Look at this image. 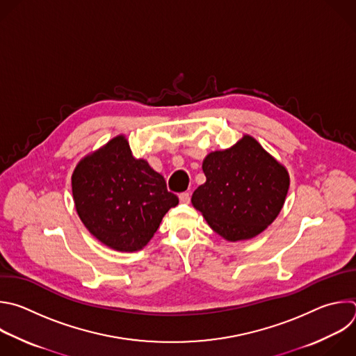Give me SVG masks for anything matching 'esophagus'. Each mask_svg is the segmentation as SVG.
I'll return each mask as SVG.
<instances>
[{"instance_id":"34e87169","label":"esophagus","mask_w":356,"mask_h":356,"mask_svg":"<svg viewBox=\"0 0 356 356\" xmlns=\"http://www.w3.org/2000/svg\"><path fill=\"white\" fill-rule=\"evenodd\" d=\"M190 193H181V194H179V200H180V202H183V204H188L190 202Z\"/></svg>"}]
</instances>
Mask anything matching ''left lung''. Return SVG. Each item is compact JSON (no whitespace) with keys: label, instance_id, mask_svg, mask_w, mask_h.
I'll return each instance as SVG.
<instances>
[{"label":"left lung","instance_id":"left-lung-1","mask_svg":"<svg viewBox=\"0 0 356 356\" xmlns=\"http://www.w3.org/2000/svg\"><path fill=\"white\" fill-rule=\"evenodd\" d=\"M202 170L207 181L193 193L191 202L229 242L260 234L284 207L289 175L250 136L208 154Z\"/></svg>","mask_w":356,"mask_h":356}]
</instances>
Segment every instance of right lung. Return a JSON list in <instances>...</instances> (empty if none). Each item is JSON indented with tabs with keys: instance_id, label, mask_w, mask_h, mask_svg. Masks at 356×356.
Segmentation results:
<instances>
[{
	"instance_id": "obj_1",
	"label": "right lung",
	"mask_w": 356,
	"mask_h": 356,
	"mask_svg": "<svg viewBox=\"0 0 356 356\" xmlns=\"http://www.w3.org/2000/svg\"><path fill=\"white\" fill-rule=\"evenodd\" d=\"M76 212L95 238L117 252L148 245L165 213L179 204L162 175L136 159L124 136L85 156L72 173Z\"/></svg>"
}]
</instances>
